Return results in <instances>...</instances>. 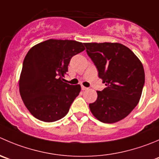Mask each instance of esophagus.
Returning a JSON list of instances; mask_svg holds the SVG:
<instances>
[{
	"label": "esophagus",
	"instance_id": "34e87169",
	"mask_svg": "<svg viewBox=\"0 0 159 159\" xmlns=\"http://www.w3.org/2000/svg\"><path fill=\"white\" fill-rule=\"evenodd\" d=\"M81 89H82V90H84V91H85V90H88V89H89V88H86V87H84V86H81Z\"/></svg>",
	"mask_w": 159,
	"mask_h": 159
}]
</instances>
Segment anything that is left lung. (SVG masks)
<instances>
[{
  "instance_id": "8db88e82",
  "label": "left lung",
  "mask_w": 159,
  "mask_h": 159,
  "mask_svg": "<svg viewBox=\"0 0 159 159\" xmlns=\"http://www.w3.org/2000/svg\"><path fill=\"white\" fill-rule=\"evenodd\" d=\"M106 88L97 91V99L89 104L94 116L113 124L129 115L138 104L144 84V70L138 57L119 43H84Z\"/></svg>"
}]
</instances>
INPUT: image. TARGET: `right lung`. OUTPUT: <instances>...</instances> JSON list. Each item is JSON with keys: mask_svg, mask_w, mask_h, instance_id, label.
<instances>
[{"mask_svg": "<svg viewBox=\"0 0 159 159\" xmlns=\"http://www.w3.org/2000/svg\"><path fill=\"white\" fill-rule=\"evenodd\" d=\"M84 49L82 43L50 39L29 50L23 61L19 92L34 117L50 123L67 115L81 85L64 82L63 78L72 57Z\"/></svg>", "mask_w": 159, "mask_h": 159, "instance_id": "add662e5", "label": "right lung"}]
</instances>
